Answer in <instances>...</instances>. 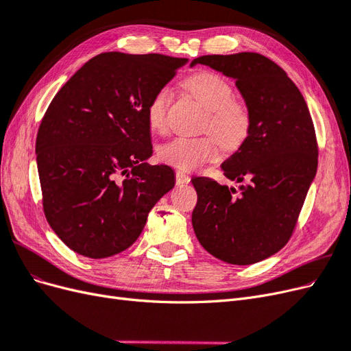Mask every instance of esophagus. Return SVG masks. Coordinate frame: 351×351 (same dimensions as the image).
Returning <instances> with one entry per match:
<instances>
[{
	"label": "esophagus",
	"mask_w": 351,
	"mask_h": 351,
	"mask_svg": "<svg viewBox=\"0 0 351 351\" xmlns=\"http://www.w3.org/2000/svg\"><path fill=\"white\" fill-rule=\"evenodd\" d=\"M176 182H177V184H187L190 182V177L184 171H177L176 173Z\"/></svg>",
	"instance_id": "34e87169"
}]
</instances>
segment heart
Here are the masks:
<instances>
[{
    "label": "heart",
    "mask_w": 351,
    "mask_h": 351,
    "mask_svg": "<svg viewBox=\"0 0 351 351\" xmlns=\"http://www.w3.org/2000/svg\"><path fill=\"white\" fill-rule=\"evenodd\" d=\"M184 88L208 111L205 130L218 142L234 149L240 146L250 129V112L244 104L234 101L231 84L217 73L204 71L186 80ZM169 93L165 88L154 93L146 107V120L154 132L167 129ZM218 143L212 137H176L159 147L158 155L164 162L180 169H195L218 156Z\"/></svg>",
    "instance_id": "1"
}]
</instances>
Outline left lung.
<instances>
[{"instance_id":"obj_1","label":"left lung","mask_w":351,"mask_h":351,"mask_svg":"<svg viewBox=\"0 0 351 351\" xmlns=\"http://www.w3.org/2000/svg\"><path fill=\"white\" fill-rule=\"evenodd\" d=\"M204 64L236 82L250 112V129L239 149L221 164L228 180L219 184L193 177L197 204L192 224L212 256L252 265L289 241L317 168L315 127L307 104L287 73L256 52L204 56Z\"/></svg>"}]
</instances>
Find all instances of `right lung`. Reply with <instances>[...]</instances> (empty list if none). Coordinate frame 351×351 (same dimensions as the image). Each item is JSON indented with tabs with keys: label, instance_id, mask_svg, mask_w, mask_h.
Returning a JSON list of instances; mask_svg holds the SVG:
<instances>
[{
	"label": "right lung",
	"instance_id": "1",
	"mask_svg": "<svg viewBox=\"0 0 351 351\" xmlns=\"http://www.w3.org/2000/svg\"><path fill=\"white\" fill-rule=\"evenodd\" d=\"M187 61L104 52L49 104L36 137L38 173L45 217L73 252L104 259L129 249L174 187L171 167L146 162V107Z\"/></svg>",
	"mask_w": 351,
	"mask_h": 351
}]
</instances>
